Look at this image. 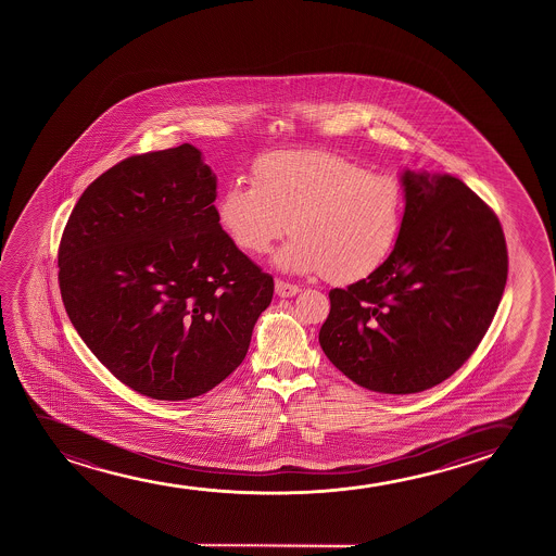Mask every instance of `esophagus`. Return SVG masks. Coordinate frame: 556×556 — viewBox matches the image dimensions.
<instances>
[{
	"instance_id": "34e87169",
	"label": "esophagus",
	"mask_w": 556,
	"mask_h": 556,
	"mask_svg": "<svg viewBox=\"0 0 556 556\" xmlns=\"http://www.w3.org/2000/svg\"><path fill=\"white\" fill-rule=\"evenodd\" d=\"M300 289H298L296 285H290L287 281H277L275 282V294L281 298H292L296 296Z\"/></svg>"
}]
</instances>
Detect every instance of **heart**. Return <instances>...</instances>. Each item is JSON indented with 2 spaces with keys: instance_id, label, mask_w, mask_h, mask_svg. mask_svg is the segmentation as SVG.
<instances>
[{
  "instance_id": "1",
  "label": "heart",
  "mask_w": 556,
  "mask_h": 556,
  "mask_svg": "<svg viewBox=\"0 0 556 556\" xmlns=\"http://www.w3.org/2000/svg\"><path fill=\"white\" fill-rule=\"evenodd\" d=\"M252 175L254 182L236 180L222 191L218 218L251 254H266L294 229L275 254L282 271L358 281L391 256L403 233V182L338 153H267Z\"/></svg>"
}]
</instances>
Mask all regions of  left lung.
<instances>
[{
  "mask_svg": "<svg viewBox=\"0 0 556 556\" xmlns=\"http://www.w3.org/2000/svg\"><path fill=\"white\" fill-rule=\"evenodd\" d=\"M403 233L383 264L330 290L319 343L361 388L408 395L450 378L479 348L507 282L494 211L459 178L404 170Z\"/></svg>",
  "mask_w": 556,
  "mask_h": 556,
  "instance_id": "1",
  "label": "left lung"
}]
</instances>
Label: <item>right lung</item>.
<instances>
[{"label": "right lung", "instance_id": "right-lung-1", "mask_svg": "<svg viewBox=\"0 0 556 556\" xmlns=\"http://www.w3.org/2000/svg\"><path fill=\"white\" fill-rule=\"evenodd\" d=\"M216 176L191 144L132 155L84 191L59 247L70 320L140 395H203L243 363L271 304L264 274L222 229Z\"/></svg>", "mask_w": 556, "mask_h": 556}]
</instances>
